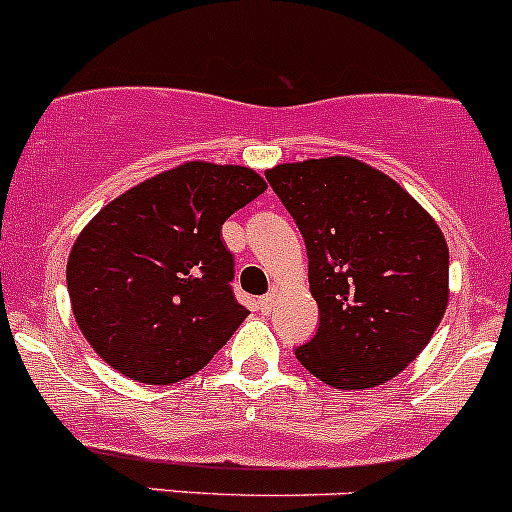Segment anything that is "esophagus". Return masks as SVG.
I'll use <instances>...</instances> for the list:
<instances>
[{"mask_svg":"<svg viewBox=\"0 0 512 512\" xmlns=\"http://www.w3.org/2000/svg\"><path fill=\"white\" fill-rule=\"evenodd\" d=\"M274 304H276V294L261 296V299H259V311H261V314H271Z\"/></svg>","mask_w":512,"mask_h":512,"instance_id":"34e87169","label":"esophagus"}]
</instances>
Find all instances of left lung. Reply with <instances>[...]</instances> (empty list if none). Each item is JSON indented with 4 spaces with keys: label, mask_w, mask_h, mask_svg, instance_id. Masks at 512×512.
Wrapping results in <instances>:
<instances>
[{
    "label": "left lung",
    "mask_w": 512,
    "mask_h": 512,
    "mask_svg": "<svg viewBox=\"0 0 512 512\" xmlns=\"http://www.w3.org/2000/svg\"><path fill=\"white\" fill-rule=\"evenodd\" d=\"M266 180L304 236L319 306V332L296 359L334 389L397 377L430 344L450 299L437 221L397 180L349 155L274 165Z\"/></svg>",
    "instance_id": "8db88e82"
}]
</instances>
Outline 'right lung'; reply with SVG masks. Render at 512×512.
<instances>
[{"instance_id":"1","label":"right lung","mask_w":512,"mask_h":512,"mask_svg":"<svg viewBox=\"0 0 512 512\" xmlns=\"http://www.w3.org/2000/svg\"><path fill=\"white\" fill-rule=\"evenodd\" d=\"M266 191L246 165L186 160L107 203L67 259L82 337L113 369L143 384L201 372L248 311L233 299L231 213Z\"/></svg>"}]
</instances>
